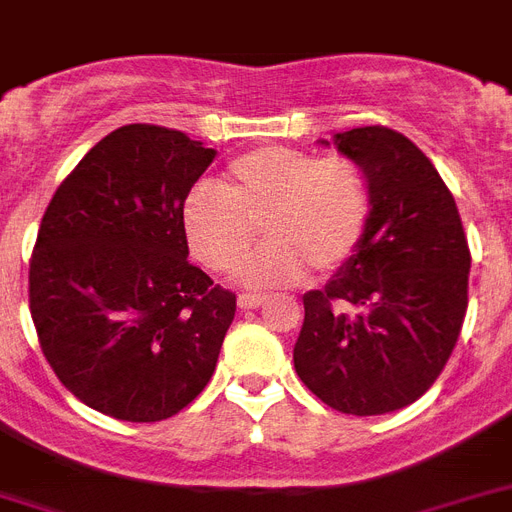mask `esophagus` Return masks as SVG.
I'll return each mask as SVG.
<instances>
[{
    "instance_id": "obj_1",
    "label": "esophagus",
    "mask_w": 512,
    "mask_h": 512,
    "mask_svg": "<svg viewBox=\"0 0 512 512\" xmlns=\"http://www.w3.org/2000/svg\"><path fill=\"white\" fill-rule=\"evenodd\" d=\"M239 308L241 311H255V308H260V305H265V297L263 295H239Z\"/></svg>"
}]
</instances>
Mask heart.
<instances>
[{"mask_svg": "<svg viewBox=\"0 0 512 512\" xmlns=\"http://www.w3.org/2000/svg\"><path fill=\"white\" fill-rule=\"evenodd\" d=\"M369 217V180L353 159L268 146L233 159L220 188H193L183 231L191 255L215 273L233 271L260 231L268 244L244 265L241 279L287 287L305 271H340L361 247Z\"/></svg>", "mask_w": 512, "mask_h": 512, "instance_id": "1", "label": "heart"}]
</instances>
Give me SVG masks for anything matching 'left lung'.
I'll return each instance as SVG.
<instances>
[{
	"label": "left lung",
	"instance_id": "8db88e82",
	"mask_svg": "<svg viewBox=\"0 0 512 512\" xmlns=\"http://www.w3.org/2000/svg\"><path fill=\"white\" fill-rule=\"evenodd\" d=\"M335 146L364 170L372 217L356 255L303 295L295 369L327 406L372 417L417 401L452 356L470 249L452 191L412 140L374 124Z\"/></svg>",
	"mask_w": 512,
	"mask_h": 512
}]
</instances>
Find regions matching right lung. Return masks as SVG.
I'll return each instance as SVG.
<instances>
[{"mask_svg": "<svg viewBox=\"0 0 512 512\" xmlns=\"http://www.w3.org/2000/svg\"><path fill=\"white\" fill-rule=\"evenodd\" d=\"M215 148L127 124L58 185L28 265V305L58 380L114 420L159 422L207 388L236 295L188 260L183 204Z\"/></svg>", "mask_w": 512, "mask_h": 512, "instance_id": "1", "label": "right lung"}]
</instances>
